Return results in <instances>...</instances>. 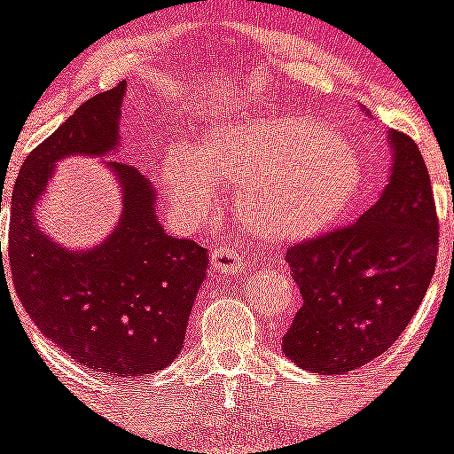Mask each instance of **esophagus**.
I'll return each mask as SVG.
<instances>
[{"label": "esophagus", "instance_id": "obj_1", "mask_svg": "<svg viewBox=\"0 0 454 454\" xmlns=\"http://www.w3.org/2000/svg\"><path fill=\"white\" fill-rule=\"evenodd\" d=\"M211 266L220 275H227V272H240L243 268H247V263L230 240H220L211 250Z\"/></svg>", "mask_w": 454, "mask_h": 454}]
</instances>
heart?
<instances>
[{"instance_id":"1","label":"heart","mask_w":454,"mask_h":454,"mask_svg":"<svg viewBox=\"0 0 454 454\" xmlns=\"http://www.w3.org/2000/svg\"><path fill=\"white\" fill-rule=\"evenodd\" d=\"M161 182L179 211L202 215L215 184L234 186L240 227L268 246H295L350 211L362 182L355 147L307 115L218 122L163 156Z\"/></svg>"}]
</instances>
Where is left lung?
Masks as SVG:
<instances>
[{
    "label": "left lung",
    "instance_id": "8db88e82",
    "mask_svg": "<svg viewBox=\"0 0 454 454\" xmlns=\"http://www.w3.org/2000/svg\"><path fill=\"white\" fill-rule=\"evenodd\" d=\"M391 177L356 223L286 250L302 307L282 340L293 364L343 375L387 352L432 282L439 218L419 145L388 131Z\"/></svg>",
    "mask_w": 454,
    "mask_h": 454
}]
</instances>
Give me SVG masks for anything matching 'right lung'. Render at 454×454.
Instances as JSON below:
<instances>
[{"instance_id": "right-lung-1", "label": "right lung", "mask_w": 454, "mask_h": 454, "mask_svg": "<svg viewBox=\"0 0 454 454\" xmlns=\"http://www.w3.org/2000/svg\"><path fill=\"white\" fill-rule=\"evenodd\" d=\"M124 92L122 82L83 102L27 156L15 179L8 231V262L27 314L79 366L111 377L170 366L184 348L208 266L202 246L166 234L145 175L111 161L120 145ZM74 153L108 155L123 191L119 227L88 251H67L51 241L33 214L55 163Z\"/></svg>"}]
</instances>
